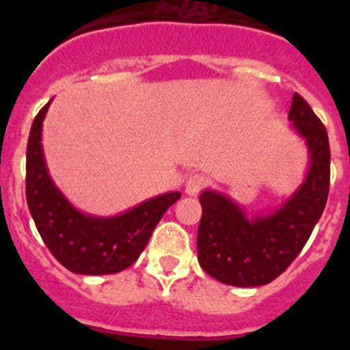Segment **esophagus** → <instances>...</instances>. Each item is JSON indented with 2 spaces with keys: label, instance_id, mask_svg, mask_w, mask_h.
<instances>
[{
  "label": "esophagus",
  "instance_id": "34e87169",
  "mask_svg": "<svg viewBox=\"0 0 350 350\" xmlns=\"http://www.w3.org/2000/svg\"><path fill=\"white\" fill-rule=\"evenodd\" d=\"M205 185L206 178L203 177V175H200V173H194V175H191V177L187 178V182H185V194H187V196H198V194L205 189Z\"/></svg>",
  "mask_w": 350,
  "mask_h": 350
}]
</instances>
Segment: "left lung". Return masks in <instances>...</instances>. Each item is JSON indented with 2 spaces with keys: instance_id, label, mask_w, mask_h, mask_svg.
Here are the masks:
<instances>
[{
  "instance_id": "1",
  "label": "left lung",
  "mask_w": 350,
  "mask_h": 350,
  "mask_svg": "<svg viewBox=\"0 0 350 350\" xmlns=\"http://www.w3.org/2000/svg\"><path fill=\"white\" fill-rule=\"evenodd\" d=\"M310 152L305 182L280 208L247 219L243 210L217 191H203L198 228L200 267L219 282L265 286L287 270L310 238L329 193V142L324 124L298 92L289 110Z\"/></svg>"
}]
</instances>
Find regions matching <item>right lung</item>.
I'll list each match as a JSON object with an SVG mask.
<instances>
[{"instance_id": "obj_1", "label": "right lung", "mask_w": 350, "mask_h": 350, "mask_svg": "<svg viewBox=\"0 0 350 350\" xmlns=\"http://www.w3.org/2000/svg\"><path fill=\"white\" fill-rule=\"evenodd\" d=\"M49 101L33 120L26 152V200L40 237L57 261L73 273L108 275L126 270L147 245L163 213L180 193L147 200L116 217H94L68 202L47 172L42 124Z\"/></svg>"}]
</instances>
